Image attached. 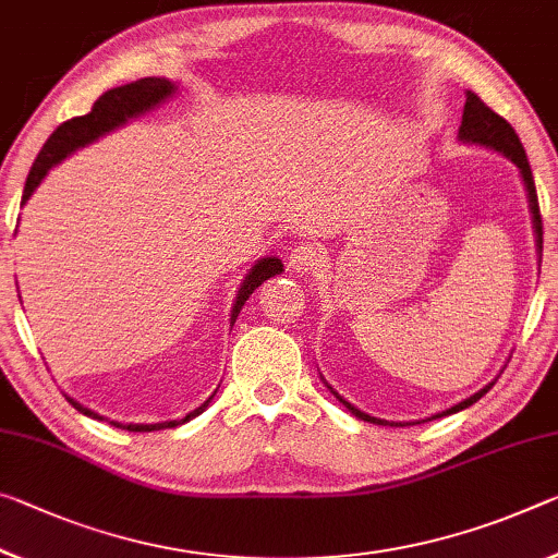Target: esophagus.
I'll list each match as a JSON object with an SVG mask.
<instances>
[{
	"instance_id": "34e87169",
	"label": "esophagus",
	"mask_w": 558,
	"mask_h": 558,
	"mask_svg": "<svg viewBox=\"0 0 558 558\" xmlns=\"http://www.w3.org/2000/svg\"><path fill=\"white\" fill-rule=\"evenodd\" d=\"M320 258H323L320 247L313 245V243H300V245L293 247V251H290L288 265L295 272H311L313 268H317V263H320Z\"/></svg>"
}]
</instances>
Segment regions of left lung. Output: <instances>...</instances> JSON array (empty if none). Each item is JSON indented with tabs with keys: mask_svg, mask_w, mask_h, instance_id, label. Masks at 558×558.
<instances>
[{
	"mask_svg": "<svg viewBox=\"0 0 558 558\" xmlns=\"http://www.w3.org/2000/svg\"><path fill=\"white\" fill-rule=\"evenodd\" d=\"M457 138L462 141V144H474V146H484V148H492V151H497L501 156H507L511 163L519 168V175L521 181H524V189H526V198H529V210H532V223H534V235H536V253H538V265H542V247H544V223H542V214H538V198H536V185H534V175H532V166H529V158L524 154V146H521V141L517 136V131L511 129V123L507 119H501L499 113H494L489 106H486L480 96L466 92V101H464V113H462V126H459V134ZM497 383V379H494ZM494 383L484 385L480 392H474L472 397H466L454 407H449L445 412H437L432 414V420L435 417H447V414H454V412H462L466 407H472L476 400H482V397L492 390ZM330 387V385H327ZM330 392L338 397V400L348 407V410L355 414L357 420L362 422H373V424H385V427H407V422H387V420H379L373 417V414L357 410L355 404H350L348 400H342V397L332 390Z\"/></svg>",
	"mask_w": 558,
	"mask_h": 558,
	"instance_id": "obj_1",
	"label": "left lung"
}]
</instances>
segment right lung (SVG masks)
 <instances>
[{
    "label": "right lung",
    "instance_id": "add662e5",
    "mask_svg": "<svg viewBox=\"0 0 558 558\" xmlns=\"http://www.w3.org/2000/svg\"><path fill=\"white\" fill-rule=\"evenodd\" d=\"M175 86L173 82H168V78L161 76H146V78H138V82H131V84H123L117 88H109V92L101 94L99 99L94 101L92 111L84 113V117H76L72 121H64L61 126L54 131L47 138V144L37 156V161H34L29 175H26V183H24V193H22V206L26 201L32 198V193L39 189V183L44 181V175H47L51 168L57 163L64 161L66 156H72L78 148H84L88 144H94V141H99L101 136L111 134V131H117L119 126H126L129 121H134L138 117H144L146 111L156 109V106H161L166 99H171L175 94ZM282 272V263L276 255H270V258H260L258 263L253 265L251 270H247L245 280L241 282V288H238V295L233 300V311H231V325L238 320V313L243 311L245 300L253 295V290L263 286L265 280L272 278V276H280ZM218 392V390H216ZM214 392V395H216ZM214 395L208 397L206 402L196 410L185 414L183 420H171V422H156V424H131V422H113V420H106L101 417L99 412L88 410V407L78 404L72 397H66L69 404L78 410L86 417L92 420H101V422H109L113 427H121V429H129V432H156V429H168V427H179V424L189 422L193 417H198V414L206 410L208 402L214 400Z\"/></svg>",
    "mask_w": 558,
    "mask_h": 558
}]
</instances>
